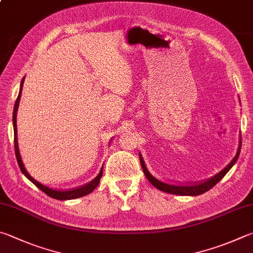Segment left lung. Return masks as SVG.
I'll list each match as a JSON object with an SVG mask.
<instances>
[{
  "mask_svg": "<svg viewBox=\"0 0 253 253\" xmlns=\"http://www.w3.org/2000/svg\"><path fill=\"white\" fill-rule=\"evenodd\" d=\"M240 149H241V135H240V140H239L238 151H237V154L235 156V158L231 160L230 164H229L226 168L222 169V170L220 171L219 173L214 174L212 178H210V179H208V180H206L204 182L192 183V185H185V186H183V185H173V183H167V182H164L162 180H158L157 178H155L153 174H151L148 171V169H147L146 165H145L144 158H142V156H141L140 153H139V159H140L142 170H144L146 178L148 179L151 185L157 188V189L162 190L164 192H168V194L179 195V196H199L201 194H204V192L210 190L214 185H217V183L224 177V174H226L229 170H230L231 167L236 164V162L238 160L239 154H240Z\"/></svg>",
  "mask_w": 253,
  "mask_h": 253,
  "instance_id": "1",
  "label": "left lung"
}]
</instances>
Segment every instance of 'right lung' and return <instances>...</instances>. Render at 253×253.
Wrapping results in <instances>:
<instances>
[{
    "mask_svg": "<svg viewBox=\"0 0 253 253\" xmlns=\"http://www.w3.org/2000/svg\"><path fill=\"white\" fill-rule=\"evenodd\" d=\"M24 79L25 77H23L22 81H21V86H20V91H18V96H17V99L15 102L14 105V112H13V128H14V147H15V156H16V159H17V164L18 166H20V169L22 170V172L24 173V176L29 179L30 181H32L34 183V185L40 188L41 190L44 191L45 194L47 196L52 197L54 199H57V200H71V199H76V198H81L83 196H86L90 194L91 191H94V189L96 187L98 186L100 178L103 176V167L100 169V171L98 173V176L96 177L94 180H91L90 182L86 183V185L82 186L80 188H76V189H71V190H56V189H52V188L46 187L42 185V183L39 182L38 180H35V179L31 176V174L26 171V169L24 167V165H23L22 162V158H21V155H20V150H18V142H17V127H16V114H17V109H18V105H20V99H21V94H22V87L23 84H24Z\"/></svg>",
    "mask_w": 253,
    "mask_h": 253,
    "instance_id": "1",
    "label": "right lung"
}]
</instances>
